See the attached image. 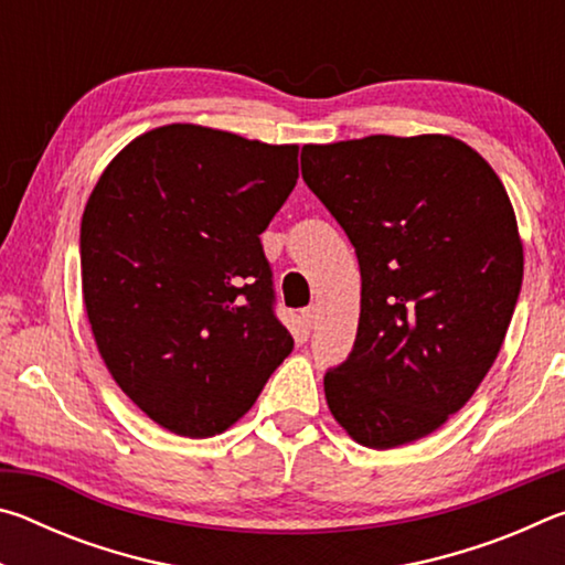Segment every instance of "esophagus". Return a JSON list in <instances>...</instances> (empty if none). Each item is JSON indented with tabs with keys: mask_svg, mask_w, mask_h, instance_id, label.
Returning a JSON list of instances; mask_svg holds the SVG:
<instances>
[{
	"mask_svg": "<svg viewBox=\"0 0 565 565\" xmlns=\"http://www.w3.org/2000/svg\"><path fill=\"white\" fill-rule=\"evenodd\" d=\"M301 319L306 321V327H309V329L317 327V319H319V309H317V306H306V309L301 311Z\"/></svg>",
	"mask_w": 565,
	"mask_h": 565,
	"instance_id": "obj_1",
	"label": "esophagus"
}]
</instances>
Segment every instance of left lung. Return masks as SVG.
I'll return each instance as SVG.
<instances>
[{
	"instance_id": "left-lung-1",
	"label": "left lung",
	"mask_w": 565,
	"mask_h": 565,
	"mask_svg": "<svg viewBox=\"0 0 565 565\" xmlns=\"http://www.w3.org/2000/svg\"><path fill=\"white\" fill-rule=\"evenodd\" d=\"M301 177L361 269L356 341L323 376L331 414L369 448L424 438L489 374L519 301L509 194L489 161L444 134L306 145Z\"/></svg>"
}]
</instances>
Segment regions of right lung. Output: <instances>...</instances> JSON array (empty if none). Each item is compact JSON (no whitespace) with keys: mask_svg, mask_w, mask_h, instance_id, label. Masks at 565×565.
I'll list each match as a JSON object with an SVG mask.
<instances>
[{"mask_svg":"<svg viewBox=\"0 0 565 565\" xmlns=\"http://www.w3.org/2000/svg\"><path fill=\"white\" fill-rule=\"evenodd\" d=\"M299 147L169 124L114 157L82 216V291L119 388L179 436L222 434L294 349L262 232Z\"/></svg>","mask_w":565,"mask_h":565,"instance_id":"right-lung-1","label":"right lung"}]
</instances>
